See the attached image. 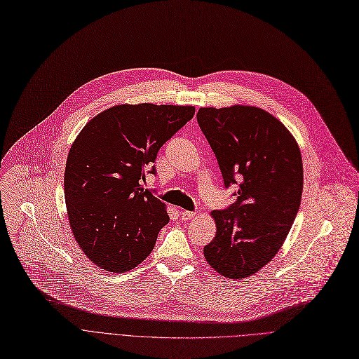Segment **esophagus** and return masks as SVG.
<instances>
[{
    "instance_id": "1",
    "label": "esophagus",
    "mask_w": 359,
    "mask_h": 359,
    "mask_svg": "<svg viewBox=\"0 0 359 359\" xmlns=\"http://www.w3.org/2000/svg\"><path fill=\"white\" fill-rule=\"evenodd\" d=\"M196 216H197L196 212H189V210L181 212V219H182V220H191V219H194Z\"/></svg>"
}]
</instances>
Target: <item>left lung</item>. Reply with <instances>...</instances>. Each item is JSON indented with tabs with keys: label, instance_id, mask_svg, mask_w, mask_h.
<instances>
[{
	"label": "left lung",
	"instance_id": "8db88e82",
	"mask_svg": "<svg viewBox=\"0 0 359 359\" xmlns=\"http://www.w3.org/2000/svg\"><path fill=\"white\" fill-rule=\"evenodd\" d=\"M197 123L225 187L238 185L231 206L212 212L216 235L204 257L222 276L244 279L275 257L294 224L304 185L301 151L279 119L257 107L200 108Z\"/></svg>",
	"mask_w": 359,
	"mask_h": 359
}]
</instances>
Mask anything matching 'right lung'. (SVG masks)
Instances as JSON below:
<instances>
[{
    "instance_id": "obj_1",
    "label": "right lung",
    "mask_w": 359,
    "mask_h": 359,
    "mask_svg": "<svg viewBox=\"0 0 359 359\" xmlns=\"http://www.w3.org/2000/svg\"><path fill=\"white\" fill-rule=\"evenodd\" d=\"M194 112V107L116 105L77 135L65 163L67 213L79 247L99 269L126 273L155 247L169 216L142 187L144 168Z\"/></svg>"
}]
</instances>
